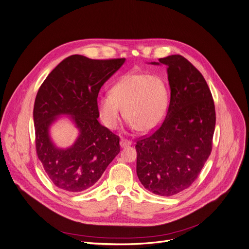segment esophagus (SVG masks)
<instances>
[{"mask_svg":"<svg viewBox=\"0 0 249 249\" xmlns=\"http://www.w3.org/2000/svg\"><path fill=\"white\" fill-rule=\"evenodd\" d=\"M132 144V142L130 141V140H128V139H125V138H121V141H120V145H121V147H126V146H129V145H131Z\"/></svg>","mask_w":249,"mask_h":249,"instance_id":"34e87169","label":"esophagus"}]
</instances>
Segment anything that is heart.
Segmentation results:
<instances>
[{"label":"heart","instance_id":"heart-1","mask_svg":"<svg viewBox=\"0 0 249 249\" xmlns=\"http://www.w3.org/2000/svg\"><path fill=\"white\" fill-rule=\"evenodd\" d=\"M168 108V93L163 79L150 73H127L111 88L110 95L97 101V110L103 124L110 129L124 118L132 128L148 132L163 121Z\"/></svg>","mask_w":249,"mask_h":249}]
</instances>
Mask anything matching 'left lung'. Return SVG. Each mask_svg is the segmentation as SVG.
<instances>
[{
  "label": "left lung",
  "instance_id": "left-lung-1",
  "mask_svg": "<svg viewBox=\"0 0 249 249\" xmlns=\"http://www.w3.org/2000/svg\"><path fill=\"white\" fill-rule=\"evenodd\" d=\"M151 64L168 67L171 99L160 127L136 141V174L147 190L172 196L192 184L211 154L215 105L203 75L182 56Z\"/></svg>",
  "mask_w": 249,
  "mask_h": 249
}]
</instances>
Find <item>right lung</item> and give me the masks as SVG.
Returning a JSON list of instances; mask_svg holds the SVG:
<instances>
[{
  "label": "right lung",
  "instance_id": "add662e5",
  "mask_svg": "<svg viewBox=\"0 0 249 249\" xmlns=\"http://www.w3.org/2000/svg\"><path fill=\"white\" fill-rule=\"evenodd\" d=\"M124 61L70 56L49 73L37 92L33 110L37 156L49 178L64 191L92 187L120 153V137L97 120V98ZM61 115H69L80 132L68 148L57 147L49 136V127Z\"/></svg>",
  "mask_w": 249,
  "mask_h": 249
}]
</instances>
